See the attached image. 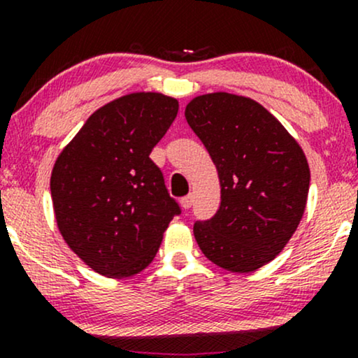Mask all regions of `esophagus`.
<instances>
[{
  "label": "esophagus",
  "instance_id": "obj_1",
  "mask_svg": "<svg viewBox=\"0 0 358 358\" xmlns=\"http://www.w3.org/2000/svg\"><path fill=\"white\" fill-rule=\"evenodd\" d=\"M192 202H193V196H192V195L183 196V199L180 200V203H182V207L185 208V210H188V208L192 207Z\"/></svg>",
  "mask_w": 358,
  "mask_h": 358
}]
</instances>
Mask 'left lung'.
Wrapping results in <instances>:
<instances>
[{
    "instance_id": "left-lung-1",
    "label": "left lung",
    "mask_w": 358,
    "mask_h": 358,
    "mask_svg": "<svg viewBox=\"0 0 358 358\" xmlns=\"http://www.w3.org/2000/svg\"><path fill=\"white\" fill-rule=\"evenodd\" d=\"M185 117L207 148L220 180V207L196 220L205 257L252 273L281 252L306 207L310 168L296 139L268 109L227 92L199 96Z\"/></svg>"
}]
</instances>
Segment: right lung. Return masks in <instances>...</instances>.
<instances>
[{"instance_id": "obj_1", "label": "right lung", "mask_w": 358, "mask_h": 358, "mask_svg": "<svg viewBox=\"0 0 358 358\" xmlns=\"http://www.w3.org/2000/svg\"><path fill=\"white\" fill-rule=\"evenodd\" d=\"M176 113L173 97L127 94L97 109L57 158L50 192L59 231L102 276L145 269L182 213L150 158Z\"/></svg>"}]
</instances>
